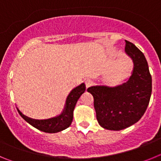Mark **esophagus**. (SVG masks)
<instances>
[{
    "label": "esophagus",
    "mask_w": 161,
    "mask_h": 161,
    "mask_svg": "<svg viewBox=\"0 0 161 161\" xmlns=\"http://www.w3.org/2000/svg\"><path fill=\"white\" fill-rule=\"evenodd\" d=\"M85 86H86V88L88 89V88H89L91 85H93V82H92V80H90L89 79H87V80H85Z\"/></svg>",
    "instance_id": "esophagus-1"
}]
</instances>
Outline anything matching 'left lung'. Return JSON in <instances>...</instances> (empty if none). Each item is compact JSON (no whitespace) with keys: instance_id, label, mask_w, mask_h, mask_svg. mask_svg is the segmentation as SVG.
<instances>
[{"instance_id":"8db88e82","label":"left lung","mask_w":161,"mask_h":161,"mask_svg":"<svg viewBox=\"0 0 161 161\" xmlns=\"http://www.w3.org/2000/svg\"><path fill=\"white\" fill-rule=\"evenodd\" d=\"M125 42L126 54L134 63L128 81L114 88L93 86L87 89L93 97L97 120L107 130H120L137 123L144 114L152 94V76L144 55L135 44Z\"/></svg>"}]
</instances>
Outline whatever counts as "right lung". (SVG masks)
Listing matches in <instances>:
<instances>
[{
	"mask_svg": "<svg viewBox=\"0 0 161 161\" xmlns=\"http://www.w3.org/2000/svg\"><path fill=\"white\" fill-rule=\"evenodd\" d=\"M85 91V84L76 87L71 91V93L67 97L66 106L64 110L60 115L52 119H46V120H37L33 119L24 115L22 112L18 109L19 114L25 119L28 123L37 128L38 130L47 133H55L68 128L70 126L73 119V110L76 106L77 100L81 96L82 93Z\"/></svg>",
	"mask_w": 161,
	"mask_h": 161,
	"instance_id": "right-lung-1",
	"label": "right lung"
}]
</instances>
